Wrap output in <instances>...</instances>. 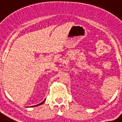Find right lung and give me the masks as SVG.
Returning <instances> with one entry per match:
<instances>
[{
    "label": "right lung",
    "mask_w": 122,
    "mask_h": 122,
    "mask_svg": "<svg viewBox=\"0 0 122 122\" xmlns=\"http://www.w3.org/2000/svg\"><path fill=\"white\" fill-rule=\"evenodd\" d=\"M45 102V101H43V102H41V103H40V104H38V105H34V106H32V107H35V106H38V105H41V104H43V102Z\"/></svg>",
    "instance_id": "right-lung-1"
}]
</instances>
